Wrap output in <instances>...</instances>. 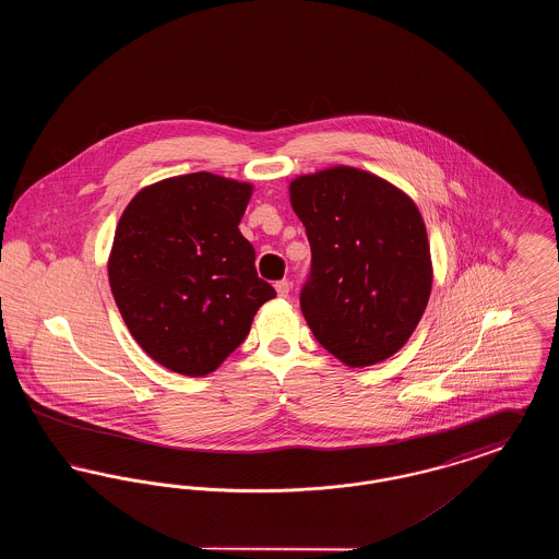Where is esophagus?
I'll list each match as a JSON object with an SVG mask.
<instances>
[{
  "label": "esophagus",
  "mask_w": 559,
  "mask_h": 559,
  "mask_svg": "<svg viewBox=\"0 0 559 559\" xmlns=\"http://www.w3.org/2000/svg\"><path fill=\"white\" fill-rule=\"evenodd\" d=\"M274 289H276L278 297H287L289 289H292V283H289V281H278V283L274 285Z\"/></svg>",
  "instance_id": "obj_1"
}]
</instances>
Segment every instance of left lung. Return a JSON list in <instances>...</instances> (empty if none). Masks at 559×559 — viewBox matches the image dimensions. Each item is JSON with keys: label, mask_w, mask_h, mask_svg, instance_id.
Returning a JSON list of instances; mask_svg holds the SVG:
<instances>
[{"label": "left lung", "mask_w": 559, "mask_h": 559, "mask_svg": "<svg viewBox=\"0 0 559 559\" xmlns=\"http://www.w3.org/2000/svg\"><path fill=\"white\" fill-rule=\"evenodd\" d=\"M289 199L312 249L299 304L320 346L352 369L394 356L424 317L433 281L415 201L349 165L297 176Z\"/></svg>", "instance_id": "8db88e82"}]
</instances>
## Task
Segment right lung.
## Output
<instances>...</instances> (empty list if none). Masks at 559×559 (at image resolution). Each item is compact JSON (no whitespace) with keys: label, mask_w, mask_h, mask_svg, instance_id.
Returning a JSON list of instances; mask_svg holds the SVG:
<instances>
[{"label":"right lung","mask_w":559,"mask_h":559,"mask_svg":"<svg viewBox=\"0 0 559 559\" xmlns=\"http://www.w3.org/2000/svg\"><path fill=\"white\" fill-rule=\"evenodd\" d=\"M253 185L197 171L144 187L115 230L108 283L133 340L187 377L215 371L276 292L239 224Z\"/></svg>","instance_id":"right-lung-1"}]
</instances>
